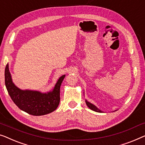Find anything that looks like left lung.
Instances as JSON below:
<instances>
[{"mask_svg": "<svg viewBox=\"0 0 145 145\" xmlns=\"http://www.w3.org/2000/svg\"><path fill=\"white\" fill-rule=\"evenodd\" d=\"M86 103L87 106L90 109H91V110H94V111H95V112H103V111H101V110H99V109L98 108L96 107V106L90 103L89 102H88L87 100H86Z\"/></svg>", "mask_w": 145, "mask_h": 145, "instance_id": "left-lung-1", "label": "left lung"}]
</instances>
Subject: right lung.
Returning a JSON list of instances; mask_svg holds the SVG:
<instances>
[{"instance_id": "right-lung-1", "label": "right lung", "mask_w": 145, "mask_h": 145, "mask_svg": "<svg viewBox=\"0 0 145 145\" xmlns=\"http://www.w3.org/2000/svg\"><path fill=\"white\" fill-rule=\"evenodd\" d=\"M5 85L9 95L21 110L33 116H42L53 112L60 102V87L65 75L61 76L54 89L42 93L38 91L22 90L12 80L8 63L5 68Z\"/></svg>"}]
</instances>
